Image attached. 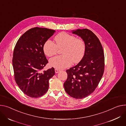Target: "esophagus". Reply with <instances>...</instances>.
I'll use <instances>...</instances> for the list:
<instances>
[{
    "label": "esophagus",
    "instance_id": "1",
    "mask_svg": "<svg viewBox=\"0 0 126 126\" xmlns=\"http://www.w3.org/2000/svg\"><path fill=\"white\" fill-rule=\"evenodd\" d=\"M55 73H58L59 71H60V70H59V69H55Z\"/></svg>",
    "mask_w": 126,
    "mask_h": 126
}]
</instances>
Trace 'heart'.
Segmentation results:
<instances>
[{
	"label": "heart",
	"instance_id": "b5f03b06",
	"mask_svg": "<svg viewBox=\"0 0 126 126\" xmlns=\"http://www.w3.org/2000/svg\"><path fill=\"white\" fill-rule=\"evenodd\" d=\"M54 41L55 43L48 40L43 46L45 54L49 57L55 55L58 48H63L62 55L50 59L49 64L52 67L58 69H64L70 66L72 62L78 63L83 58L85 51V44L83 40L76 38L66 32H61L55 36Z\"/></svg>",
	"mask_w": 126,
	"mask_h": 126
}]
</instances>
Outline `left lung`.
Segmentation results:
<instances>
[{
	"label": "left lung",
	"instance_id": "1",
	"mask_svg": "<svg viewBox=\"0 0 126 126\" xmlns=\"http://www.w3.org/2000/svg\"><path fill=\"white\" fill-rule=\"evenodd\" d=\"M72 32L83 40L85 51L81 60L66 70L68 76L64 87L71 97L82 99L92 94L100 81L104 72L105 56L99 39L92 31L77 29Z\"/></svg>",
	"mask_w": 126,
	"mask_h": 126
}]
</instances>
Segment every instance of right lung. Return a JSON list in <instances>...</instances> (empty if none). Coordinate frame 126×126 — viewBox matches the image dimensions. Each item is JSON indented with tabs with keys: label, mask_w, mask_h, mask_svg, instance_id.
I'll list each match as a JSON object with an SVG mask.
<instances>
[{
	"label": "right lung",
	"mask_w": 126,
	"mask_h": 126,
	"mask_svg": "<svg viewBox=\"0 0 126 126\" xmlns=\"http://www.w3.org/2000/svg\"><path fill=\"white\" fill-rule=\"evenodd\" d=\"M56 31L35 27L27 31L17 41L14 51L13 65L17 85L27 95L42 96L49 88L55 74L54 68L42 71L48 63L43 46Z\"/></svg>",
	"instance_id": "add662e5"
}]
</instances>
